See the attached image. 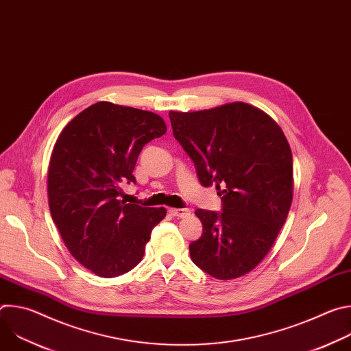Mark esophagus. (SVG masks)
Instances as JSON below:
<instances>
[{"instance_id": "esophagus-1", "label": "esophagus", "mask_w": 351, "mask_h": 351, "mask_svg": "<svg viewBox=\"0 0 351 351\" xmlns=\"http://www.w3.org/2000/svg\"><path fill=\"white\" fill-rule=\"evenodd\" d=\"M168 211H169L171 215L179 217V218H184L190 214V210H187V208H169Z\"/></svg>"}]
</instances>
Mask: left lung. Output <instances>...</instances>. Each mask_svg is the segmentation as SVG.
<instances>
[{
	"mask_svg": "<svg viewBox=\"0 0 351 351\" xmlns=\"http://www.w3.org/2000/svg\"><path fill=\"white\" fill-rule=\"evenodd\" d=\"M175 138L204 187L222 194V213L197 210L203 234L190 243L193 263L229 280L253 271L268 254L293 199V157L280 126L245 103L169 111Z\"/></svg>",
	"mask_w": 351,
	"mask_h": 351,
	"instance_id": "8db88e82",
	"label": "left lung"
}]
</instances>
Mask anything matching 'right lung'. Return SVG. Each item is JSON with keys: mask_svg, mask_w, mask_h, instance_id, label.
<instances>
[{"mask_svg": "<svg viewBox=\"0 0 351 351\" xmlns=\"http://www.w3.org/2000/svg\"><path fill=\"white\" fill-rule=\"evenodd\" d=\"M165 133L154 112L99 101L77 114L54 144L47 172L49 211L69 253L97 276L133 269L167 215L164 207L119 198L121 186L136 182L141 148Z\"/></svg>", "mask_w": 351, "mask_h": 351, "instance_id": "add662e5", "label": "right lung"}]
</instances>
